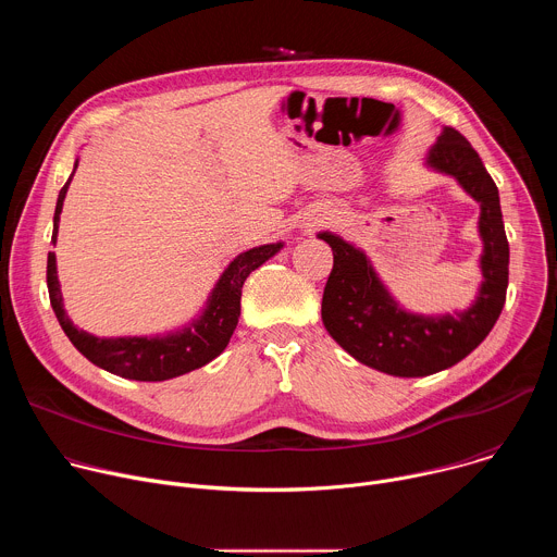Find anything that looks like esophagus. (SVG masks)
Returning a JSON list of instances; mask_svg holds the SVG:
<instances>
[{
    "mask_svg": "<svg viewBox=\"0 0 557 557\" xmlns=\"http://www.w3.org/2000/svg\"><path fill=\"white\" fill-rule=\"evenodd\" d=\"M324 220V215H317V218H312V224L310 226H317V224H320Z\"/></svg>",
    "mask_w": 557,
    "mask_h": 557,
    "instance_id": "obj_1",
    "label": "esophagus"
}]
</instances>
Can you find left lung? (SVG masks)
Returning a JSON list of instances; mask_svg holds the SVG:
<instances>
[{
	"label": "left lung",
	"instance_id": "left-lung-1",
	"mask_svg": "<svg viewBox=\"0 0 557 557\" xmlns=\"http://www.w3.org/2000/svg\"><path fill=\"white\" fill-rule=\"evenodd\" d=\"M425 163L454 176L481 202L483 284L467 310L438 317L406 312L385 290L363 251L331 231L320 233L333 249V271L322 299L324 326L350 357L392 376H428L465 359L490 335L507 299L509 243L498 187L479 151L458 129L445 127Z\"/></svg>",
	"mask_w": 557,
	"mask_h": 557
}]
</instances>
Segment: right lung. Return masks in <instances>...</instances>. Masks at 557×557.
<instances>
[{
    "instance_id": "obj_1",
    "label": "right lung",
    "mask_w": 557,
    "mask_h": 557,
    "mask_svg": "<svg viewBox=\"0 0 557 557\" xmlns=\"http://www.w3.org/2000/svg\"><path fill=\"white\" fill-rule=\"evenodd\" d=\"M74 170H76V163H74ZM70 181L72 176L61 187L57 198L52 243H57L59 213H61ZM280 249H282V243L256 247L247 253L237 256L218 280L209 297V304L200 314V320H196L191 326L183 329L181 333H174L168 337L101 339L86 331H78L63 310L54 253H48V271H46L50 304L72 346L86 359H90L95 366L134 381H165V379L187 374L196 368H202L226 348L237 326V317H240V297H243L245 280L249 277L251 271L262 267Z\"/></svg>"
}]
</instances>
